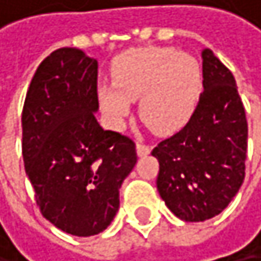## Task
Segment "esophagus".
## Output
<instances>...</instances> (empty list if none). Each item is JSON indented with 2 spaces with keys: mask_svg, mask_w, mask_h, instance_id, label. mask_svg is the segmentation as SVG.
Listing matches in <instances>:
<instances>
[{
  "mask_svg": "<svg viewBox=\"0 0 261 261\" xmlns=\"http://www.w3.org/2000/svg\"><path fill=\"white\" fill-rule=\"evenodd\" d=\"M136 150H138V155H139V156H145V155L150 153V147L145 145V144H141V142H138Z\"/></svg>",
  "mask_w": 261,
  "mask_h": 261,
  "instance_id": "34e87169",
  "label": "esophagus"
}]
</instances>
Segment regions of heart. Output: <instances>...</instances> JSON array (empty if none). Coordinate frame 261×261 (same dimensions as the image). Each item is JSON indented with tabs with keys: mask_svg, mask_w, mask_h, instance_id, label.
I'll use <instances>...</instances> for the list:
<instances>
[{
	"mask_svg": "<svg viewBox=\"0 0 261 261\" xmlns=\"http://www.w3.org/2000/svg\"><path fill=\"white\" fill-rule=\"evenodd\" d=\"M113 84L98 87L103 113L120 126L139 101V116L158 133H172L193 116L202 91L197 59L172 46H141L120 55L111 70Z\"/></svg>",
	"mask_w": 261,
	"mask_h": 261,
	"instance_id": "1",
	"label": "heart"
}]
</instances>
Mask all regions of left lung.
<instances>
[{
  "label": "left lung",
  "mask_w": 261,
  "mask_h": 261,
  "mask_svg": "<svg viewBox=\"0 0 261 261\" xmlns=\"http://www.w3.org/2000/svg\"><path fill=\"white\" fill-rule=\"evenodd\" d=\"M203 92L189 122L161 141L156 188L167 208L188 222L212 219L232 202L244 180L247 120L232 72L202 51Z\"/></svg>",
  "instance_id": "left-lung-1"
}]
</instances>
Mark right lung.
<instances>
[{
  "mask_svg": "<svg viewBox=\"0 0 261 261\" xmlns=\"http://www.w3.org/2000/svg\"><path fill=\"white\" fill-rule=\"evenodd\" d=\"M98 64L59 48L37 67L21 113V152L40 213L62 232L97 235L119 210V189L136 161V144L103 129Z\"/></svg>",
  "mask_w": 261,
  "mask_h": 261,
  "instance_id": "obj_1",
  "label": "right lung"
}]
</instances>
